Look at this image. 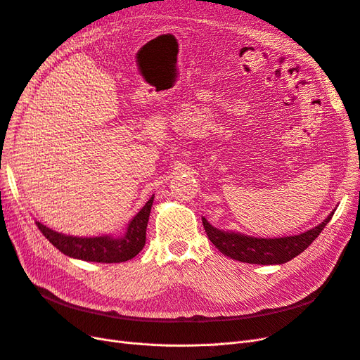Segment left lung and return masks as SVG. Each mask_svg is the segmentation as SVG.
I'll list each match as a JSON object with an SVG mask.
<instances>
[{
    "label": "left lung",
    "mask_w": 360,
    "mask_h": 360,
    "mask_svg": "<svg viewBox=\"0 0 360 360\" xmlns=\"http://www.w3.org/2000/svg\"><path fill=\"white\" fill-rule=\"evenodd\" d=\"M335 210L336 209H333V212H330V214L317 226L304 233L287 237L263 238L236 231H224L213 226L205 217H202V225L210 242L226 257L249 264H284L302 254L319 237L323 228L332 219Z\"/></svg>",
    "instance_id": "left-lung-1"
}]
</instances>
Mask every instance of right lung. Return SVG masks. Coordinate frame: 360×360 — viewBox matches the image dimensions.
<instances>
[{
    "mask_svg": "<svg viewBox=\"0 0 360 360\" xmlns=\"http://www.w3.org/2000/svg\"><path fill=\"white\" fill-rule=\"evenodd\" d=\"M153 200L155 195L134 216V219L127 224L126 233L120 237L111 234L78 237L53 231L39 221H36V225L41 234L64 255L82 261H93V263H123L136 257L146 245V231Z\"/></svg>",
    "mask_w": 360,
    "mask_h": 360,
    "instance_id": "1",
    "label": "right lung"
}]
</instances>
